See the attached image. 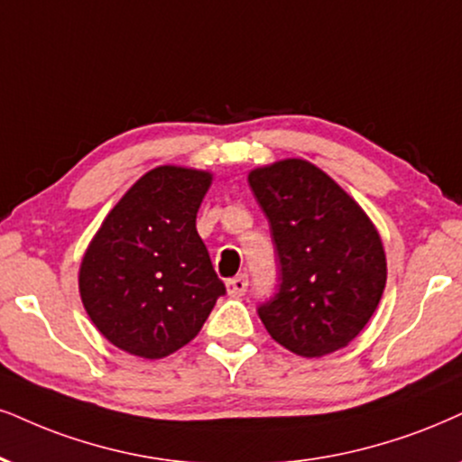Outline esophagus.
Returning a JSON list of instances; mask_svg holds the SVG:
<instances>
[{"mask_svg":"<svg viewBox=\"0 0 462 462\" xmlns=\"http://www.w3.org/2000/svg\"><path fill=\"white\" fill-rule=\"evenodd\" d=\"M246 289H248L246 274H240V276L231 278V281H226V291H229L231 298H242V295L246 293Z\"/></svg>","mask_w":462,"mask_h":462,"instance_id":"obj_1","label":"esophagus"}]
</instances>
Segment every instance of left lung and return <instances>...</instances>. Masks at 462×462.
<instances>
[{"label": "left lung", "instance_id": "obj_1", "mask_svg": "<svg viewBox=\"0 0 462 462\" xmlns=\"http://www.w3.org/2000/svg\"><path fill=\"white\" fill-rule=\"evenodd\" d=\"M270 220L281 284L259 306L284 349L319 357L343 349L377 310L388 278L383 244L366 212L321 169L287 158L248 173Z\"/></svg>", "mask_w": 462, "mask_h": 462}]
</instances>
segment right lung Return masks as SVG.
Instances as JSON below:
<instances>
[{
	"instance_id": "1",
	"label": "right lung",
	"mask_w": 462,
	"mask_h": 462,
	"mask_svg": "<svg viewBox=\"0 0 462 462\" xmlns=\"http://www.w3.org/2000/svg\"><path fill=\"white\" fill-rule=\"evenodd\" d=\"M208 171L164 164L119 199L79 270V291L117 349L161 360L190 343L225 295L197 233Z\"/></svg>"
}]
</instances>
